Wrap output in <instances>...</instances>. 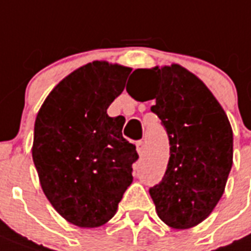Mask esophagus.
Segmentation results:
<instances>
[{"label": "esophagus", "instance_id": "esophagus-1", "mask_svg": "<svg viewBox=\"0 0 251 251\" xmlns=\"http://www.w3.org/2000/svg\"><path fill=\"white\" fill-rule=\"evenodd\" d=\"M135 146H137V151H138L139 155H142L143 151H145V143L142 141H138V142L135 143Z\"/></svg>", "mask_w": 251, "mask_h": 251}]
</instances>
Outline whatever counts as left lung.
Segmentation results:
<instances>
[{
  "label": "left lung",
  "instance_id": "left-lung-1",
  "mask_svg": "<svg viewBox=\"0 0 251 251\" xmlns=\"http://www.w3.org/2000/svg\"><path fill=\"white\" fill-rule=\"evenodd\" d=\"M134 79L154 85L151 110L160 118L170 141V159L159 184L150 188L156 213L174 229L202 223L223 196L233 164V130L226 113L196 75L179 64L138 68ZM129 84V83H127Z\"/></svg>",
  "mask_w": 251,
  "mask_h": 251
}]
</instances>
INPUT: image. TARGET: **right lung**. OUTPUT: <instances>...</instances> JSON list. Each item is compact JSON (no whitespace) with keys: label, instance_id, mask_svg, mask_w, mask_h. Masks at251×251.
<instances>
[{"label":"right lung","instance_id":"obj_1","mask_svg":"<svg viewBox=\"0 0 251 251\" xmlns=\"http://www.w3.org/2000/svg\"><path fill=\"white\" fill-rule=\"evenodd\" d=\"M130 72L104 60L88 63L50 92L36 116L31 151L41 187L76 226L108 223L133 181L138 154L122 137L125 118L106 113Z\"/></svg>","mask_w":251,"mask_h":251}]
</instances>
